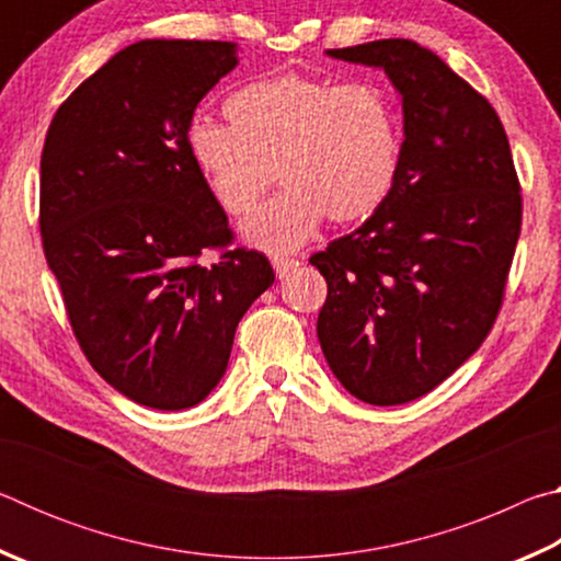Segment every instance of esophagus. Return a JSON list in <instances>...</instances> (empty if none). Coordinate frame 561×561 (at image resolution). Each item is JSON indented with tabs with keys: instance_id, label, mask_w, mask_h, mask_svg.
I'll return each instance as SVG.
<instances>
[{
	"instance_id": "obj_1",
	"label": "esophagus",
	"mask_w": 561,
	"mask_h": 561,
	"mask_svg": "<svg viewBox=\"0 0 561 561\" xmlns=\"http://www.w3.org/2000/svg\"><path fill=\"white\" fill-rule=\"evenodd\" d=\"M272 264H274V270H277V277L282 279V277H287V274H289L294 267H299L301 260H299V257H289V254H274Z\"/></svg>"
}]
</instances>
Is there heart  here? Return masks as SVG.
<instances>
[{
  "mask_svg": "<svg viewBox=\"0 0 561 561\" xmlns=\"http://www.w3.org/2000/svg\"><path fill=\"white\" fill-rule=\"evenodd\" d=\"M230 121L193 116L187 153L222 210L244 215L274 183L284 187L244 222V234L287 252L329 215L360 220L383 205L403 158L396 103L366 81L277 76L234 91Z\"/></svg>",
  "mask_w": 561,
  "mask_h": 561,
  "instance_id": "obj_1",
  "label": "heart"
}]
</instances>
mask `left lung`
Returning a JSON list of instances; mask_svg holds the SVG:
<instances>
[{
	"label": "left lung",
	"mask_w": 561,
	"mask_h": 561,
	"mask_svg": "<svg viewBox=\"0 0 561 561\" xmlns=\"http://www.w3.org/2000/svg\"><path fill=\"white\" fill-rule=\"evenodd\" d=\"M381 66L403 96V158L383 205L309 262L324 274L317 334L351 396L401 405L433 391L505 299L522 227L519 178L497 111L408 39L331 49Z\"/></svg>",
	"instance_id": "8db88e82"
}]
</instances>
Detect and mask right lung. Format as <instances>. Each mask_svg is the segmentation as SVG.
Returning <instances> with one entry per match:
<instances>
[{"label":"right lung","mask_w":561,"mask_h":561,"mask_svg":"<svg viewBox=\"0 0 561 561\" xmlns=\"http://www.w3.org/2000/svg\"><path fill=\"white\" fill-rule=\"evenodd\" d=\"M234 64L232 42L130 44L61 103L42 150V244L73 336L103 381L158 411L213 391L274 282L187 153L197 103Z\"/></svg>","instance_id":"obj_1"}]
</instances>
